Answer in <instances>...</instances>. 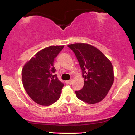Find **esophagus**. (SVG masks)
Segmentation results:
<instances>
[{"mask_svg": "<svg viewBox=\"0 0 135 135\" xmlns=\"http://www.w3.org/2000/svg\"><path fill=\"white\" fill-rule=\"evenodd\" d=\"M72 81H73V80L72 79H70V80H67V81L66 82V83L67 84H72Z\"/></svg>", "mask_w": 135, "mask_h": 135, "instance_id": "34e87169", "label": "esophagus"}]
</instances>
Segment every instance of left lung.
<instances>
[{"label": "left lung", "mask_w": 135, "mask_h": 135, "mask_svg": "<svg viewBox=\"0 0 135 135\" xmlns=\"http://www.w3.org/2000/svg\"><path fill=\"white\" fill-rule=\"evenodd\" d=\"M78 60L84 84L75 91L77 97L88 104H94L106 97L114 83V70L110 60L97 48L84 43L68 46Z\"/></svg>", "instance_id": "8db88e82"}]
</instances>
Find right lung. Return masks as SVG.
I'll return each instance as SVG.
<instances>
[{
  "label": "right lung",
  "mask_w": 135,
  "mask_h": 135,
  "mask_svg": "<svg viewBox=\"0 0 135 135\" xmlns=\"http://www.w3.org/2000/svg\"><path fill=\"white\" fill-rule=\"evenodd\" d=\"M64 46H52L38 52L25 65L22 81L27 94L35 103L48 106L60 98L64 84L58 79L54 61Z\"/></svg>",
  "instance_id": "right-lung-1"
}]
</instances>
